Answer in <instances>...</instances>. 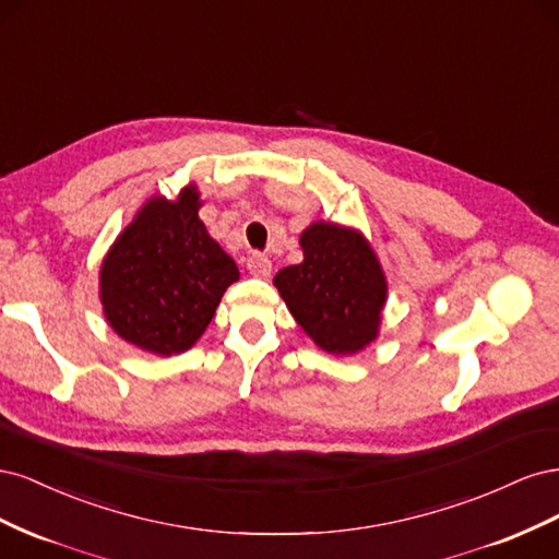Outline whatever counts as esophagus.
I'll return each mask as SVG.
<instances>
[{
	"label": "esophagus",
	"mask_w": 559,
	"mask_h": 559,
	"mask_svg": "<svg viewBox=\"0 0 559 559\" xmlns=\"http://www.w3.org/2000/svg\"><path fill=\"white\" fill-rule=\"evenodd\" d=\"M247 270L253 277L265 280L270 275V270H273V263H270V259L263 257V253H251L247 259Z\"/></svg>",
	"instance_id": "1"
}]
</instances>
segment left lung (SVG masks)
Instances as JSON below:
<instances>
[{"label":"left lung","mask_w":559,"mask_h":559,"mask_svg":"<svg viewBox=\"0 0 559 559\" xmlns=\"http://www.w3.org/2000/svg\"><path fill=\"white\" fill-rule=\"evenodd\" d=\"M302 263L277 273L275 286L294 319L331 354H354L376 341L386 282L361 233L312 224L300 235Z\"/></svg>","instance_id":"8db88e82"}]
</instances>
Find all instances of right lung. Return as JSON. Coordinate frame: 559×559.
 I'll return each mask as SVG.
<instances>
[{
	"instance_id": "1",
	"label": "right lung",
	"mask_w": 559,
	"mask_h": 559,
	"mask_svg": "<svg viewBox=\"0 0 559 559\" xmlns=\"http://www.w3.org/2000/svg\"><path fill=\"white\" fill-rule=\"evenodd\" d=\"M198 207L195 189H183L177 202L151 198L118 235L99 273L111 329L160 357L189 349L240 277L198 218Z\"/></svg>"
}]
</instances>
